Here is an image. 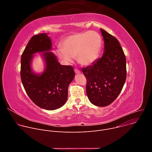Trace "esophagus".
I'll use <instances>...</instances> for the list:
<instances>
[{
	"label": "esophagus",
	"instance_id": "1",
	"mask_svg": "<svg viewBox=\"0 0 152 152\" xmlns=\"http://www.w3.org/2000/svg\"><path fill=\"white\" fill-rule=\"evenodd\" d=\"M75 73H76V74H77V75H78V74H80V70H79L78 69H75Z\"/></svg>",
	"mask_w": 152,
	"mask_h": 152
}]
</instances>
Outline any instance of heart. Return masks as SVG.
<instances>
[{
    "label": "heart",
    "mask_w": 152,
    "mask_h": 152,
    "mask_svg": "<svg viewBox=\"0 0 152 152\" xmlns=\"http://www.w3.org/2000/svg\"><path fill=\"white\" fill-rule=\"evenodd\" d=\"M62 48L56 50L58 57L66 64L72 62L77 56L83 66H90L98 58L102 48L100 35L94 31L77 33L65 38Z\"/></svg>",
    "instance_id": "obj_1"
}]
</instances>
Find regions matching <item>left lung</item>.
I'll list each match as a JSON object with an SVG mask.
<instances>
[{"label": "left lung", "mask_w": 152, "mask_h": 152, "mask_svg": "<svg viewBox=\"0 0 152 152\" xmlns=\"http://www.w3.org/2000/svg\"><path fill=\"white\" fill-rule=\"evenodd\" d=\"M104 53L91 66L83 68L87 79L86 92L90 102L103 107L110 104L120 94L126 79V59L118 39L100 29Z\"/></svg>", "instance_id": "left-lung-1"}]
</instances>
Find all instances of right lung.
<instances>
[{"label":"right lung","mask_w":152,"mask_h":152,"mask_svg":"<svg viewBox=\"0 0 152 152\" xmlns=\"http://www.w3.org/2000/svg\"><path fill=\"white\" fill-rule=\"evenodd\" d=\"M49 34L33 36L21 58L20 76L25 90L32 101L42 109L55 110L66 103L68 87L75 78L70 66H62L51 52L52 41ZM42 53L45 69L40 74L35 72L31 62L35 53Z\"/></svg>","instance_id":"1"}]
</instances>
